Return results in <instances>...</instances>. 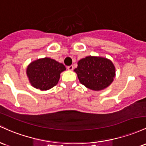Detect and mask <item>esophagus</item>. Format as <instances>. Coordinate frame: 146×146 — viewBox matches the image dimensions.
I'll list each match as a JSON object with an SVG mask.
<instances>
[{
  "label": "esophagus",
  "instance_id": "esophagus-1",
  "mask_svg": "<svg viewBox=\"0 0 146 146\" xmlns=\"http://www.w3.org/2000/svg\"><path fill=\"white\" fill-rule=\"evenodd\" d=\"M67 69H68V70H70V71H72V70H73L74 67L72 66V65H70V66H68V68H67Z\"/></svg>",
  "mask_w": 146,
  "mask_h": 146
}]
</instances>
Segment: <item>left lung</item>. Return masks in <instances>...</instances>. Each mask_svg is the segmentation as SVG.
I'll return each mask as SVG.
<instances>
[{
  "label": "left lung",
  "mask_w": 146,
  "mask_h": 146,
  "mask_svg": "<svg viewBox=\"0 0 146 146\" xmlns=\"http://www.w3.org/2000/svg\"><path fill=\"white\" fill-rule=\"evenodd\" d=\"M74 71L80 83L94 91L106 89L114 81L116 69L112 60L107 58L88 56L79 60Z\"/></svg>",
  "instance_id": "left-lung-1"
}]
</instances>
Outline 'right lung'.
Segmentation results:
<instances>
[{"label":"right lung","instance_id":"add662e5","mask_svg":"<svg viewBox=\"0 0 146 146\" xmlns=\"http://www.w3.org/2000/svg\"><path fill=\"white\" fill-rule=\"evenodd\" d=\"M66 70L64 65L45 57L31 62L26 70L31 86L40 90H47L59 81L60 73Z\"/></svg>","mask_w":146,"mask_h":146}]
</instances>
